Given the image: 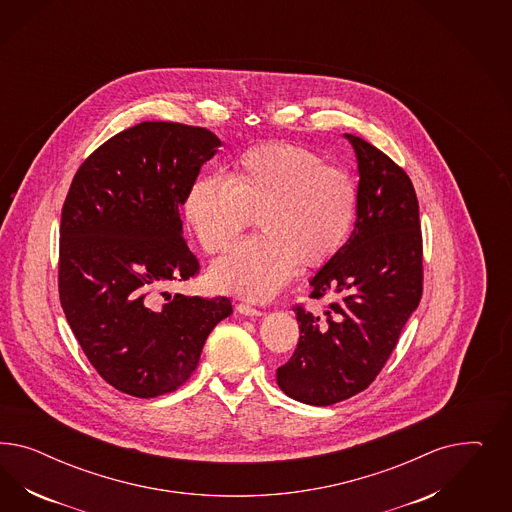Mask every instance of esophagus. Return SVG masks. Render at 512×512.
<instances>
[{
  "instance_id": "esophagus-1",
  "label": "esophagus",
  "mask_w": 512,
  "mask_h": 512,
  "mask_svg": "<svg viewBox=\"0 0 512 512\" xmlns=\"http://www.w3.org/2000/svg\"><path fill=\"white\" fill-rule=\"evenodd\" d=\"M236 311H238L240 315H246V317H261V315H264L263 311L257 310V308L249 306V304H238Z\"/></svg>"
}]
</instances>
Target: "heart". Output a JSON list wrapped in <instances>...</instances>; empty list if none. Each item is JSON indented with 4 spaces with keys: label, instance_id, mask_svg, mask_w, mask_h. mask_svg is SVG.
Segmentation results:
<instances>
[{
    "label": "heart",
    "instance_id": "b5f03b06",
    "mask_svg": "<svg viewBox=\"0 0 512 512\" xmlns=\"http://www.w3.org/2000/svg\"><path fill=\"white\" fill-rule=\"evenodd\" d=\"M358 210L353 178L300 144L270 142L234 161L231 176L202 174L187 189L184 216L202 249L225 248L259 214L257 238L227 249L208 270L219 293L263 302L295 278L300 263H328Z\"/></svg>",
    "mask_w": 512,
    "mask_h": 512
}]
</instances>
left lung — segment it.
Returning a JSON list of instances; mask_svg holds the SVG:
<instances>
[{
	"label": "left lung",
	"instance_id": "1",
	"mask_svg": "<svg viewBox=\"0 0 512 512\" xmlns=\"http://www.w3.org/2000/svg\"><path fill=\"white\" fill-rule=\"evenodd\" d=\"M358 163L355 229L311 278L323 315L296 306L300 340L278 385L310 405L343 402L370 387L422 296L419 201L409 176L370 142L345 133Z\"/></svg>",
	"mask_w": 512,
	"mask_h": 512
}]
</instances>
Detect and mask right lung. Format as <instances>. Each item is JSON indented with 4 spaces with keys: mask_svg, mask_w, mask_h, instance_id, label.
Returning <instances> with one entry per match:
<instances>
[{
    "mask_svg": "<svg viewBox=\"0 0 512 512\" xmlns=\"http://www.w3.org/2000/svg\"><path fill=\"white\" fill-rule=\"evenodd\" d=\"M219 146L204 127L142 122L80 165L63 202L65 319L97 373L129 396L155 398L184 385L208 334L233 313L225 296L163 293L199 272L180 206Z\"/></svg>",
    "mask_w": 512,
    "mask_h": 512,
    "instance_id": "add662e5",
    "label": "right lung"
}]
</instances>
